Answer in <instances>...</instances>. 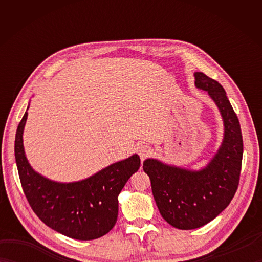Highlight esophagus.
<instances>
[{"mask_svg":"<svg viewBox=\"0 0 262 262\" xmlns=\"http://www.w3.org/2000/svg\"><path fill=\"white\" fill-rule=\"evenodd\" d=\"M137 153L140 155V158L142 161L145 160L149 154H151V148L147 145H140L137 147Z\"/></svg>","mask_w":262,"mask_h":262,"instance_id":"esophagus-1","label":"esophagus"}]
</instances>
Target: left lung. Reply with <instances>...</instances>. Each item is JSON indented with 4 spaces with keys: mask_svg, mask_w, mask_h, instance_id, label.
<instances>
[{
    "mask_svg": "<svg viewBox=\"0 0 262 262\" xmlns=\"http://www.w3.org/2000/svg\"><path fill=\"white\" fill-rule=\"evenodd\" d=\"M194 80L198 89L208 92L223 117L224 140L219 152L200 171L166 165L153 159L143 163L161 215L179 230L204 226L229 206L237 190L242 166L240 122L224 88L202 72L194 73Z\"/></svg>",
    "mask_w": 262,
    "mask_h": 262,
    "instance_id": "left-lung-1",
    "label": "left lung"
}]
</instances>
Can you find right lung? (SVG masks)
Masks as SVG:
<instances>
[{
  "instance_id": "right-lung-1",
  "label": "right lung",
  "mask_w": 262,
  "mask_h": 262,
  "mask_svg": "<svg viewBox=\"0 0 262 262\" xmlns=\"http://www.w3.org/2000/svg\"><path fill=\"white\" fill-rule=\"evenodd\" d=\"M27 116L26 111L16 129L14 154L21 186L32 210L51 229L75 240H94L107 234L117 222L118 194L140 169V157L134 154L82 181H51L33 171L25 155L22 134Z\"/></svg>"
}]
</instances>
